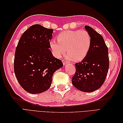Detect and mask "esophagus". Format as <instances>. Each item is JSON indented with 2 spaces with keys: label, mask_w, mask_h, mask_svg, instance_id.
I'll use <instances>...</instances> for the list:
<instances>
[{
  "label": "esophagus",
  "mask_w": 123,
  "mask_h": 123,
  "mask_svg": "<svg viewBox=\"0 0 123 123\" xmlns=\"http://www.w3.org/2000/svg\"><path fill=\"white\" fill-rule=\"evenodd\" d=\"M62 63H63V64H64V65H66V64H67V63L69 62L68 61H65V60H62Z\"/></svg>",
  "instance_id": "obj_1"
}]
</instances>
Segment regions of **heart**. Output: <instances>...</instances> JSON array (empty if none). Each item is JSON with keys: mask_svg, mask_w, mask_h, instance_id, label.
Listing matches in <instances>:
<instances>
[{"mask_svg": "<svg viewBox=\"0 0 123 123\" xmlns=\"http://www.w3.org/2000/svg\"><path fill=\"white\" fill-rule=\"evenodd\" d=\"M57 42L52 40L50 48L54 56L60 58L65 52L67 57L75 61L83 60L90 51L92 38L91 35L85 30L65 31L57 36Z\"/></svg>", "mask_w": 123, "mask_h": 123, "instance_id": "b5f03b06", "label": "heart"}]
</instances>
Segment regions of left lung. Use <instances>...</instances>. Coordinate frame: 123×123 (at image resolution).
I'll use <instances>...</instances> for the list:
<instances>
[{
    "label": "left lung",
    "instance_id": "obj_1",
    "mask_svg": "<svg viewBox=\"0 0 123 123\" xmlns=\"http://www.w3.org/2000/svg\"><path fill=\"white\" fill-rule=\"evenodd\" d=\"M85 28L91 35V47L82 61L75 64L72 83L78 90L90 92L99 88L105 80L109 66L108 50L102 36L88 25Z\"/></svg>",
    "mask_w": 123,
    "mask_h": 123
}]
</instances>
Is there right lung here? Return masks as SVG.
I'll return each mask as SVG.
<instances>
[{"instance_id":"add662e5","label":"right lung","mask_w":123,"mask_h":123,"mask_svg":"<svg viewBox=\"0 0 123 123\" xmlns=\"http://www.w3.org/2000/svg\"><path fill=\"white\" fill-rule=\"evenodd\" d=\"M53 31L38 24L33 25L22 35L17 46L15 74L21 87L32 94L47 90L54 73L63 66L49 49Z\"/></svg>"}]
</instances>
